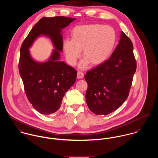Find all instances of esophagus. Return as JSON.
I'll list each match as a JSON object with an SVG mask.
<instances>
[{
  "mask_svg": "<svg viewBox=\"0 0 158 158\" xmlns=\"http://www.w3.org/2000/svg\"><path fill=\"white\" fill-rule=\"evenodd\" d=\"M84 77V73L82 72L78 71L77 72V78L80 79H82Z\"/></svg>",
  "mask_w": 158,
  "mask_h": 158,
  "instance_id": "1",
  "label": "esophagus"
}]
</instances>
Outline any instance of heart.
<instances>
[{
  "label": "heart",
  "mask_w": 158,
  "mask_h": 158,
  "mask_svg": "<svg viewBox=\"0 0 158 158\" xmlns=\"http://www.w3.org/2000/svg\"><path fill=\"white\" fill-rule=\"evenodd\" d=\"M116 42V33L112 27L99 23L80 25L71 31V40L63 42V48L69 64L74 66L82 50V69L89 63L93 66L103 63L110 56Z\"/></svg>",
  "instance_id": "obj_1"
}]
</instances>
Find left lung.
Returning a JSON list of instances; mask_svg holds the SVG:
<instances>
[{
	"label": "left lung",
	"mask_w": 158,
	"mask_h": 158,
	"mask_svg": "<svg viewBox=\"0 0 158 158\" xmlns=\"http://www.w3.org/2000/svg\"><path fill=\"white\" fill-rule=\"evenodd\" d=\"M135 70L133 43L122 31L110 58L85 75L88 83L86 100L90 111L107 115L117 110L128 97Z\"/></svg>",
	"instance_id": "obj_1"
}]
</instances>
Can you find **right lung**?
Here are the masks:
<instances>
[{
	"instance_id": "right-lung-1",
	"label": "right lung",
	"mask_w": 158,
	"mask_h": 158,
	"mask_svg": "<svg viewBox=\"0 0 158 158\" xmlns=\"http://www.w3.org/2000/svg\"><path fill=\"white\" fill-rule=\"evenodd\" d=\"M75 19L65 16L44 17L32 28L21 47L19 71L24 90L33 108L42 114L57 111L65 93L76 81L77 70L58 60L63 50L61 30ZM40 35L49 37L56 48L49 60L44 63L34 61L28 50Z\"/></svg>"
}]
</instances>
